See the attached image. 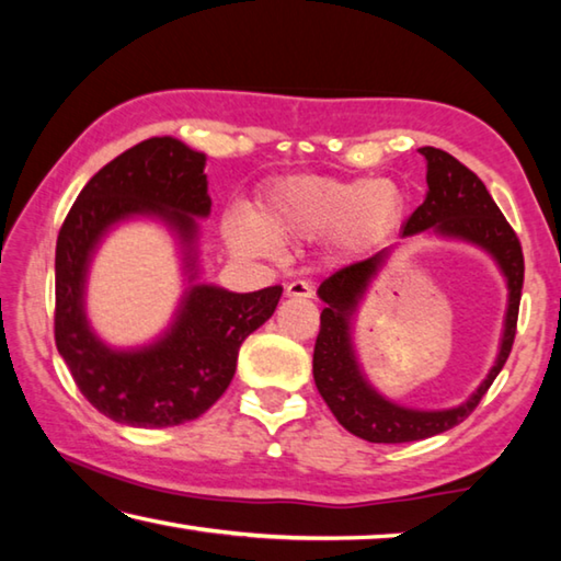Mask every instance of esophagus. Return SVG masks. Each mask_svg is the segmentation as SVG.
Masks as SVG:
<instances>
[{
    "instance_id": "esophagus-1",
    "label": "esophagus",
    "mask_w": 561,
    "mask_h": 561,
    "mask_svg": "<svg viewBox=\"0 0 561 561\" xmlns=\"http://www.w3.org/2000/svg\"><path fill=\"white\" fill-rule=\"evenodd\" d=\"M284 294H287V297H291V299H311V297H314V287H311V284L304 282V279H294V282L287 284Z\"/></svg>"
}]
</instances>
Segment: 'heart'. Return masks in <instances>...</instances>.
<instances>
[{
    "label": "heart",
    "instance_id": "obj_1",
    "mask_svg": "<svg viewBox=\"0 0 561 561\" xmlns=\"http://www.w3.org/2000/svg\"><path fill=\"white\" fill-rule=\"evenodd\" d=\"M403 193L386 178H284L262 197L257 217L230 213L222 220L227 247L240 257H277L284 242L327 237L336 260H354L403 217Z\"/></svg>",
    "mask_w": 561,
    "mask_h": 561
}]
</instances>
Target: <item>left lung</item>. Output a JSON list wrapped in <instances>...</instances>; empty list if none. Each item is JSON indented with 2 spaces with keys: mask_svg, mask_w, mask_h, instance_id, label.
Listing matches in <instances>:
<instances>
[{
  "mask_svg": "<svg viewBox=\"0 0 561 561\" xmlns=\"http://www.w3.org/2000/svg\"><path fill=\"white\" fill-rule=\"evenodd\" d=\"M417 153L425 158V168H428L425 173L428 193H425L423 205L405 220L401 237L405 240V237L425 232L443 237V240L468 242L488 252L507 284L505 324H502L495 364L470 398H465L460 405L440 408V411L408 408L376 391L360 368L354 344L356 311L378 272L391 260L396 247H386L374 257L339 270L327 282H321L317 294L324 301V311H321V329L314 346V381L336 421L348 433L368 443L423 440L462 423L505 366L517 329L525 260H522L515 230L507 225L505 215L500 213L482 180L460 160L431 146L421 148Z\"/></svg>",
  "mask_w": 561,
  "mask_h": 561,
  "instance_id": "left-lung-1",
  "label": "left lung"
}]
</instances>
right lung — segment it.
<instances>
[{"instance_id": "right-lung-1", "label": "right lung", "mask_w": 561, "mask_h": 561, "mask_svg": "<svg viewBox=\"0 0 561 561\" xmlns=\"http://www.w3.org/2000/svg\"><path fill=\"white\" fill-rule=\"evenodd\" d=\"M207 156L148 138L113 158L76 197L56 240V348L79 391L106 417L168 428L201 417L230 386L242 341L277 309L282 287L237 294L201 282V222L210 215ZM156 219L176 237L188 287L168 330L144 347H111L85 314L92 254L111 229Z\"/></svg>"}]
</instances>
